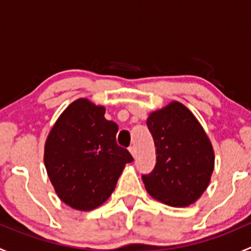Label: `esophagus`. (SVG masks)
<instances>
[{
    "label": "esophagus",
    "instance_id": "esophagus-1",
    "mask_svg": "<svg viewBox=\"0 0 251 251\" xmlns=\"http://www.w3.org/2000/svg\"><path fill=\"white\" fill-rule=\"evenodd\" d=\"M128 151H130V153H131V155H132L133 158H135V156H136V149H135V147H133V146H131L130 148H128Z\"/></svg>",
    "mask_w": 251,
    "mask_h": 251
}]
</instances>
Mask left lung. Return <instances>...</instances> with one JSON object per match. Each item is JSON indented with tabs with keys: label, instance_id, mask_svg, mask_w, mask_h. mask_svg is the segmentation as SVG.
I'll return each instance as SVG.
<instances>
[{
	"label": "left lung",
	"instance_id": "obj_1",
	"mask_svg": "<svg viewBox=\"0 0 251 251\" xmlns=\"http://www.w3.org/2000/svg\"><path fill=\"white\" fill-rule=\"evenodd\" d=\"M147 126L156 148L155 168L142 176L149 196L175 207L196 203L215 166L214 148L203 126L177 100L151 111Z\"/></svg>",
	"mask_w": 251,
	"mask_h": 251
}]
</instances>
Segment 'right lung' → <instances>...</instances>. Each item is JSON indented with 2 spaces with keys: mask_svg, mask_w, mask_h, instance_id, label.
Here are the masks:
<instances>
[{
  "mask_svg": "<svg viewBox=\"0 0 251 251\" xmlns=\"http://www.w3.org/2000/svg\"><path fill=\"white\" fill-rule=\"evenodd\" d=\"M104 114L103 105L78 98L60 114L45 143V166L55 193L80 211L104 203L133 160L116 144L118 125Z\"/></svg>",
  "mask_w": 251,
  "mask_h": 251,
  "instance_id": "right-lung-1",
  "label": "right lung"
}]
</instances>
